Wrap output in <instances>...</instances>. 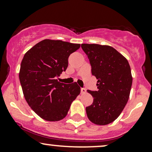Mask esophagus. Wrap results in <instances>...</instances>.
Returning <instances> with one entry per match:
<instances>
[{"mask_svg":"<svg viewBox=\"0 0 152 152\" xmlns=\"http://www.w3.org/2000/svg\"><path fill=\"white\" fill-rule=\"evenodd\" d=\"M86 91H87V89H86L85 88H81V93L84 94V93H85Z\"/></svg>","mask_w":152,"mask_h":152,"instance_id":"esophagus-1","label":"esophagus"}]
</instances>
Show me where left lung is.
<instances>
[{"mask_svg": "<svg viewBox=\"0 0 152 152\" xmlns=\"http://www.w3.org/2000/svg\"><path fill=\"white\" fill-rule=\"evenodd\" d=\"M96 77L97 91L87 90L93 96L91 106L86 107L88 118L99 125H108L124 109L130 96L132 77L127 59L109 46L82 44Z\"/></svg>", "mask_w": 152, "mask_h": 152, "instance_id": "obj_1", "label": "left lung"}]
</instances>
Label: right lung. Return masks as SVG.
<instances>
[{
  "instance_id": "1",
  "label": "right lung",
  "mask_w": 152,
  "mask_h": 152,
  "mask_svg": "<svg viewBox=\"0 0 152 152\" xmlns=\"http://www.w3.org/2000/svg\"><path fill=\"white\" fill-rule=\"evenodd\" d=\"M80 47L61 40L44 39L24 54L19 78L24 96L31 109L48 121L66 116L80 94L77 82L65 85L56 79L68 66V58Z\"/></svg>"
}]
</instances>
